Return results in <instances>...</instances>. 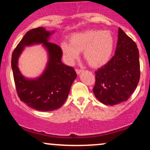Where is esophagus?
Listing matches in <instances>:
<instances>
[{
    "mask_svg": "<svg viewBox=\"0 0 150 150\" xmlns=\"http://www.w3.org/2000/svg\"><path fill=\"white\" fill-rule=\"evenodd\" d=\"M75 71H76V73H77V74H80L81 72H82L83 71V70H82V69H78V68H77V69H75Z\"/></svg>",
    "mask_w": 150,
    "mask_h": 150,
    "instance_id": "esophagus-1",
    "label": "esophagus"
}]
</instances>
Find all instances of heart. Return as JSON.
Wrapping results in <instances>:
<instances>
[{
	"mask_svg": "<svg viewBox=\"0 0 150 150\" xmlns=\"http://www.w3.org/2000/svg\"><path fill=\"white\" fill-rule=\"evenodd\" d=\"M114 48V38L108 30H89L76 32L69 42H62L61 49L67 63L73 65L83 51V56L90 66L101 67L107 63Z\"/></svg>",
	"mask_w": 150,
	"mask_h": 150,
	"instance_id": "heart-1",
	"label": "heart"
}]
</instances>
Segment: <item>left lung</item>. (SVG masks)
<instances>
[{
    "label": "left lung",
    "instance_id": "1",
    "mask_svg": "<svg viewBox=\"0 0 150 150\" xmlns=\"http://www.w3.org/2000/svg\"><path fill=\"white\" fill-rule=\"evenodd\" d=\"M118 38L114 56L94 73V95L101 103L110 106L128 100L140 77L139 51L135 42L120 28Z\"/></svg>",
    "mask_w": 150,
    "mask_h": 150
}]
</instances>
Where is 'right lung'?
<instances>
[{
  "label": "right lung",
  "mask_w": 150,
  "mask_h": 150,
  "mask_svg": "<svg viewBox=\"0 0 150 150\" xmlns=\"http://www.w3.org/2000/svg\"><path fill=\"white\" fill-rule=\"evenodd\" d=\"M53 32L46 31L42 27L30 30L12 54L11 66L18 97L27 106L38 111H54L61 107L77 77L73 67L61 62L63 53L61 47L48 42ZM34 43L44 44L49 52L50 59L46 70L40 77L28 80L22 76L18 69V58L25 45Z\"/></svg>",
  "instance_id": "add662e5"
}]
</instances>
